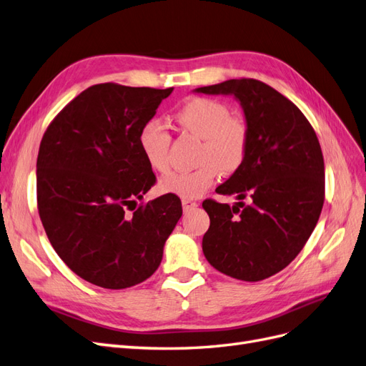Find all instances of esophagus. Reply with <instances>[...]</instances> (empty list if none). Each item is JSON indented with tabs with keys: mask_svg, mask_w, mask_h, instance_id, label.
I'll use <instances>...</instances> for the list:
<instances>
[{
	"mask_svg": "<svg viewBox=\"0 0 366 366\" xmlns=\"http://www.w3.org/2000/svg\"><path fill=\"white\" fill-rule=\"evenodd\" d=\"M182 207H184V212H190L193 208L197 207L196 201H190V199H182Z\"/></svg>",
	"mask_w": 366,
	"mask_h": 366,
	"instance_id": "esophagus-1",
	"label": "esophagus"
}]
</instances>
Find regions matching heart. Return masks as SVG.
Here are the masks:
<instances>
[{
  "mask_svg": "<svg viewBox=\"0 0 366 366\" xmlns=\"http://www.w3.org/2000/svg\"><path fill=\"white\" fill-rule=\"evenodd\" d=\"M174 121L182 132L202 139L197 152L201 164L190 172H174L159 184L162 193L196 199L210 189L219 172H234L242 165L249 142L247 122L233 117L227 104L210 98H192L174 112ZM169 130L158 121L142 125L138 134L141 153L154 172L165 173L170 169Z\"/></svg>",
  "mask_w": 366,
  "mask_h": 366,
  "instance_id": "1",
  "label": "heart"
}]
</instances>
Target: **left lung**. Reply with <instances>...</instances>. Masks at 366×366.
<instances>
[{"instance_id": "1", "label": "left lung", "mask_w": 366, "mask_h": 366, "mask_svg": "<svg viewBox=\"0 0 366 366\" xmlns=\"http://www.w3.org/2000/svg\"><path fill=\"white\" fill-rule=\"evenodd\" d=\"M194 92L233 95L249 130L242 165L216 189L249 202H202L210 216L204 256L229 277L267 279L300 253L319 221L325 165L316 132L293 102L262 81L228 79Z\"/></svg>"}]
</instances>
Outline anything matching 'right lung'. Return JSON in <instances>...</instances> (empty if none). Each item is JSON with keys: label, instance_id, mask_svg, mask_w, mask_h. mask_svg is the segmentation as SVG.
Returning a JSON list of instances; mask_svg holds the SVG:
<instances>
[{"label": "right lung", "instance_id": "obj_1", "mask_svg": "<svg viewBox=\"0 0 366 366\" xmlns=\"http://www.w3.org/2000/svg\"><path fill=\"white\" fill-rule=\"evenodd\" d=\"M172 92L92 86L56 114L41 139V222L64 264L93 285L122 290L149 279L182 216L174 194L127 214L156 182L139 149V130Z\"/></svg>", "mask_w": 366, "mask_h": 366}]
</instances>
